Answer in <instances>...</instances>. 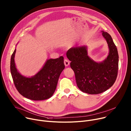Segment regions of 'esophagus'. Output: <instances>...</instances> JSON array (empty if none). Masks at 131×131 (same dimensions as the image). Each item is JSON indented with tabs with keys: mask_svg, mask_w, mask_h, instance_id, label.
Instances as JSON below:
<instances>
[{
	"mask_svg": "<svg viewBox=\"0 0 131 131\" xmlns=\"http://www.w3.org/2000/svg\"><path fill=\"white\" fill-rule=\"evenodd\" d=\"M69 64H70V62L68 60L65 59L64 60V64H65V66H68L69 65Z\"/></svg>",
	"mask_w": 131,
	"mask_h": 131,
	"instance_id": "esophagus-1",
	"label": "esophagus"
}]
</instances>
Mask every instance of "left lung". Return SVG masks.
Returning a JSON list of instances; mask_svg holds the SVG:
<instances>
[{
    "label": "left lung",
    "mask_w": 131,
    "mask_h": 131,
    "mask_svg": "<svg viewBox=\"0 0 131 131\" xmlns=\"http://www.w3.org/2000/svg\"><path fill=\"white\" fill-rule=\"evenodd\" d=\"M102 32L109 49L108 56L102 62H96L90 58L86 46L71 48L66 53L78 88L90 94L105 92L113 86L117 77L119 55L117 47L108 32L103 30Z\"/></svg>",
    "instance_id": "obj_1"
}]
</instances>
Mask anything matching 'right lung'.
I'll return each mask as SVG.
<instances>
[{
	"label": "right lung",
	"mask_w": 131,
	"mask_h": 131,
	"mask_svg": "<svg viewBox=\"0 0 131 131\" xmlns=\"http://www.w3.org/2000/svg\"><path fill=\"white\" fill-rule=\"evenodd\" d=\"M15 49L10 61V71L14 85L24 97L34 101L50 98L57 88L60 74L65 68L64 58L48 59L42 68L31 77L24 76L17 70L14 57Z\"/></svg>",
	"instance_id": "obj_1"
}]
</instances>
